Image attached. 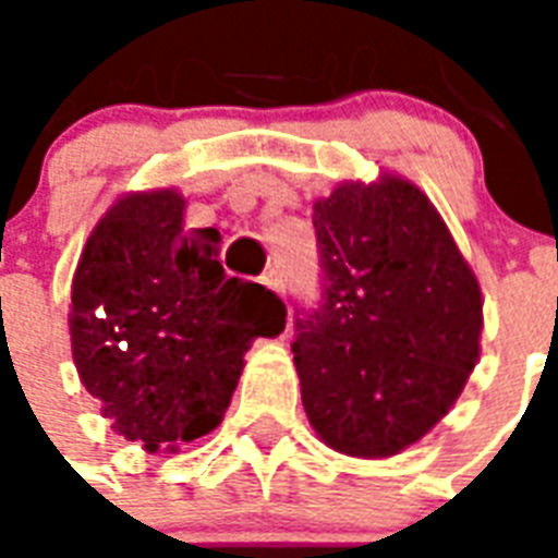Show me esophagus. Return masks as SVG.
Wrapping results in <instances>:
<instances>
[{
    "label": "esophagus",
    "instance_id": "34e87169",
    "mask_svg": "<svg viewBox=\"0 0 558 558\" xmlns=\"http://www.w3.org/2000/svg\"><path fill=\"white\" fill-rule=\"evenodd\" d=\"M260 283H263V287H266V289H271V292H278V295H283V292H287V283H283V275H280L278 269L263 271Z\"/></svg>",
    "mask_w": 558,
    "mask_h": 558
}]
</instances>
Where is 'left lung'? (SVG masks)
<instances>
[{"instance_id":"obj_1","label":"left lung","mask_w":558,"mask_h":558,"mask_svg":"<svg viewBox=\"0 0 558 558\" xmlns=\"http://www.w3.org/2000/svg\"><path fill=\"white\" fill-rule=\"evenodd\" d=\"M322 304L295 318L301 399L318 437L390 458L449 414L475 371L484 298L428 196L408 179L344 182L315 202Z\"/></svg>"}]
</instances>
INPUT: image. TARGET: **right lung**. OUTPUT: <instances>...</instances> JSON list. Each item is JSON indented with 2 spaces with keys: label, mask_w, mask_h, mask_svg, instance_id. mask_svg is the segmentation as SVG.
I'll return each instance as SVG.
<instances>
[{
  "label": "right lung",
  "mask_w": 558,
  "mask_h": 558,
  "mask_svg": "<svg viewBox=\"0 0 558 558\" xmlns=\"http://www.w3.org/2000/svg\"><path fill=\"white\" fill-rule=\"evenodd\" d=\"M173 187L126 193L100 217L72 280V356L100 414L147 451L214 432L245 350L287 327L271 289L228 278L214 228L185 231Z\"/></svg>",
  "instance_id": "obj_1"
}]
</instances>
